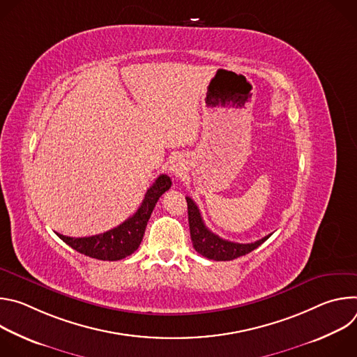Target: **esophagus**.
<instances>
[{
	"label": "esophagus",
	"mask_w": 357,
	"mask_h": 357,
	"mask_svg": "<svg viewBox=\"0 0 357 357\" xmlns=\"http://www.w3.org/2000/svg\"><path fill=\"white\" fill-rule=\"evenodd\" d=\"M171 169H172V171H174V172H178V165H174V167H172V168H171Z\"/></svg>",
	"instance_id": "obj_1"
}]
</instances>
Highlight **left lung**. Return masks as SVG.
<instances>
[{
    "label": "left lung",
    "instance_id": "1",
    "mask_svg": "<svg viewBox=\"0 0 357 357\" xmlns=\"http://www.w3.org/2000/svg\"><path fill=\"white\" fill-rule=\"evenodd\" d=\"M188 202V220H189V230H190V238L193 248L202 254L203 257H206L209 260L215 261H229L234 260L237 257L245 256L250 251L254 248H257L261 245L271 234L254 241V243H234L225 240L219 237L218 234L212 233L206 225L203 223L202 215L199 212V208L196 206V203L186 196Z\"/></svg>",
    "mask_w": 357,
    "mask_h": 357
}]
</instances>
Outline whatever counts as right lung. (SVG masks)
<instances>
[{
	"label": "right lung",
	"instance_id": "obj_1",
	"mask_svg": "<svg viewBox=\"0 0 357 357\" xmlns=\"http://www.w3.org/2000/svg\"><path fill=\"white\" fill-rule=\"evenodd\" d=\"M171 185L172 182L168 175H160L154 185L146 190L138 211L120 226L106 233L90 237H68L59 233L56 234L68 245L87 257L103 261L126 259L139 247L152 211H154L158 199L171 188Z\"/></svg>",
	"mask_w": 357,
	"mask_h": 357
}]
</instances>
